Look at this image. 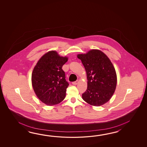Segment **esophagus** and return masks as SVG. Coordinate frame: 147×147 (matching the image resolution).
I'll use <instances>...</instances> for the list:
<instances>
[{"label":"esophagus","instance_id":"obj_1","mask_svg":"<svg viewBox=\"0 0 147 147\" xmlns=\"http://www.w3.org/2000/svg\"><path fill=\"white\" fill-rule=\"evenodd\" d=\"M78 82H79V81L77 80V81L73 82H72V84H74V85H76V84H78Z\"/></svg>","mask_w":147,"mask_h":147}]
</instances>
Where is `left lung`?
<instances>
[{"instance_id":"obj_1","label":"left lung","mask_w":147,"mask_h":147,"mask_svg":"<svg viewBox=\"0 0 147 147\" xmlns=\"http://www.w3.org/2000/svg\"><path fill=\"white\" fill-rule=\"evenodd\" d=\"M87 74V89L82 95L87 103L101 106L109 101L116 90V70L109 58L102 51L92 49L78 54Z\"/></svg>"}]
</instances>
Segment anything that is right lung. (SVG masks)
<instances>
[{
    "instance_id": "obj_1",
    "label": "right lung",
    "mask_w": 147,
    "mask_h": 147,
    "mask_svg": "<svg viewBox=\"0 0 147 147\" xmlns=\"http://www.w3.org/2000/svg\"><path fill=\"white\" fill-rule=\"evenodd\" d=\"M68 60V57L51 50L41 57L33 69L31 82L34 93L48 106L58 104L65 98L69 84L62 67Z\"/></svg>"
}]
</instances>
